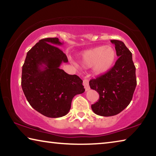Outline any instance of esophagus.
Wrapping results in <instances>:
<instances>
[{"label":"esophagus","instance_id":"1","mask_svg":"<svg viewBox=\"0 0 156 156\" xmlns=\"http://www.w3.org/2000/svg\"><path fill=\"white\" fill-rule=\"evenodd\" d=\"M83 85L84 86V89H85L86 91L89 90V80H87V79H84L83 80Z\"/></svg>","mask_w":156,"mask_h":156}]
</instances>
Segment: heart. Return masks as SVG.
Instances as JSON below:
<instances>
[{
  "label": "heart",
  "mask_w": 156,
  "mask_h": 156,
  "mask_svg": "<svg viewBox=\"0 0 156 156\" xmlns=\"http://www.w3.org/2000/svg\"><path fill=\"white\" fill-rule=\"evenodd\" d=\"M80 58L83 67H92L95 74L102 75L113 67L116 59V51L111 46H99L83 51Z\"/></svg>",
  "instance_id": "obj_1"
}]
</instances>
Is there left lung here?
<instances>
[{
	"label": "left lung",
	"instance_id": "8db88e82",
	"mask_svg": "<svg viewBox=\"0 0 156 156\" xmlns=\"http://www.w3.org/2000/svg\"><path fill=\"white\" fill-rule=\"evenodd\" d=\"M118 59L107 73L89 81L91 89L99 94L100 98L91 105L96 114L101 116L117 115L131 101L137 82L136 67L132 54L123 42L112 40Z\"/></svg>",
	"mask_w": 156,
	"mask_h": 156
}]
</instances>
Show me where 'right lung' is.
Masks as SVG:
<instances>
[{
	"instance_id": "add662e5",
	"label": "right lung",
	"mask_w": 156,
	"mask_h": 156,
	"mask_svg": "<svg viewBox=\"0 0 156 156\" xmlns=\"http://www.w3.org/2000/svg\"><path fill=\"white\" fill-rule=\"evenodd\" d=\"M63 43L58 38L39 41L27 52L22 69L21 86L29 103L48 118L67 115L76 95L84 93L83 80L59 68L67 62L58 47Z\"/></svg>"
}]
</instances>
